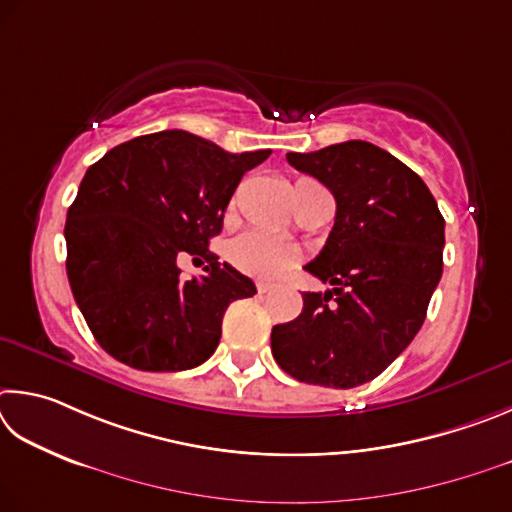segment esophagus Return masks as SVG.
I'll list each match as a JSON object with an SVG mask.
<instances>
[{
	"instance_id": "obj_1",
	"label": "esophagus",
	"mask_w": 512,
	"mask_h": 512,
	"mask_svg": "<svg viewBox=\"0 0 512 512\" xmlns=\"http://www.w3.org/2000/svg\"><path fill=\"white\" fill-rule=\"evenodd\" d=\"M272 288H274V285H272V283H267V281H258V283H256V290L261 292V294H267V292H270Z\"/></svg>"
}]
</instances>
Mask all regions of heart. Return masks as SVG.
Returning <instances> with one entry per match:
<instances>
[{"mask_svg": "<svg viewBox=\"0 0 512 512\" xmlns=\"http://www.w3.org/2000/svg\"><path fill=\"white\" fill-rule=\"evenodd\" d=\"M229 261L242 274L272 281L301 261V249L265 231H247L229 245Z\"/></svg>", "mask_w": 512, "mask_h": 512, "instance_id": "obj_1", "label": "heart"}]
</instances>
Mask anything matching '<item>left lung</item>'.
<instances>
[{
    "instance_id": "obj_1",
    "label": "left lung",
    "mask_w": 512,
    "mask_h": 512,
    "mask_svg": "<svg viewBox=\"0 0 512 512\" xmlns=\"http://www.w3.org/2000/svg\"><path fill=\"white\" fill-rule=\"evenodd\" d=\"M288 161L335 195V227L306 265L333 288L303 292L301 315L272 328V355L299 382L360 387L423 326L443 274L445 220L423 179L369 141L288 152Z\"/></svg>"
}]
</instances>
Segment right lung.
<instances>
[{"instance_id":"add662e5","label":"right lung","mask_w":512,"mask_h":512,"mask_svg":"<svg viewBox=\"0 0 512 512\" xmlns=\"http://www.w3.org/2000/svg\"><path fill=\"white\" fill-rule=\"evenodd\" d=\"M270 150L231 155L184 130L125 141L87 168L67 211V276L103 351L139 371H186L220 344L229 303L256 285L218 263L209 240L242 175ZM202 277L181 279L182 255Z\"/></svg>"}]
</instances>
